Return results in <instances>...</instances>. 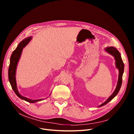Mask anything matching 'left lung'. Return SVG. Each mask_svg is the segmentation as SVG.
Here are the masks:
<instances>
[{
  "label": "left lung",
  "mask_w": 134,
  "mask_h": 134,
  "mask_svg": "<svg viewBox=\"0 0 134 134\" xmlns=\"http://www.w3.org/2000/svg\"><path fill=\"white\" fill-rule=\"evenodd\" d=\"M104 49L105 52H107L109 54L112 55L114 57L115 60L116 67L118 70L119 74H118V79L117 86L114 91V92L108 98L106 101L104 102L103 103H102L101 105H100L98 107H101L104 106L105 105H106L109 102H110L112 99H113V98H114L115 97L117 96L122 86V76L124 73V63L121 58V55L116 48L114 47H106Z\"/></svg>",
  "instance_id": "8db88e82"
}]
</instances>
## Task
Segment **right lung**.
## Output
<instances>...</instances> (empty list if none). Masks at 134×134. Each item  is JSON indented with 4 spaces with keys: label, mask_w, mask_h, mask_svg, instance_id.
<instances>
[{
    "label": "right lung",
    "mask_w": 134,
    "mask_h": 134,
    "mask_svg": "<svg viewBox=\"0 0 134 134\" xmlns=\"http://www.w3.org/2000/svg\"><path fill=\"white\" fill-rule=\"evenodd\" d=\"M32 37H28L24 39L21 41L20 43L17 46L16 49L14 51L11 56L10 60V65L9 67V71H8V75H9V82L11 84V86L14 92L16 93V94L20 99H22L25 101H26L30 103H36L39 101H41L43 100L44 99H31L29 98H27V97H25L21 95L19 92L17 88V82H16V69L18 65V63L19 60L20 58V56L22 55V53L23 51V49L25 48L27 44L29 43V42L31 40ZM51 94H49L50 96ZM48 98V97H47Z\"/></svg>",
    "instance_id": "right-lung-1"
}]
</instances>
